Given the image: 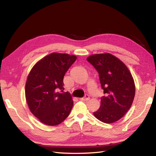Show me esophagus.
<instances>
[{
    "mask_svg": "<svg viewBox=\"0 0 156 156\" xmlns=\"http://www.w3.org/2000/svg\"><path fill=\"white\" fill-rule=\"evenodd\" d=\"M81 100L83 101H88L90 100V97H89L88 94H87V95H85V97L84 98H82Z\"/></svg>",
    "mask_w": 156,
    "mask_h": 156,
    "instance_id": "esophagus-1",
    "label": "esophagus"
}]
</instances>
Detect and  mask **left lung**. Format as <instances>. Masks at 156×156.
<instances>
[{
	"label": "left lung",
	"mask_w": 156,
	"mask_h": 156,
	"mask_svg": "<svg viewBox=\"0 0 156 156\" xmlns=\"http://www.w3.org/2000/svg\"><path fill=\"white\" fill-rule=\"evenodd\" d=\"M87 61L98 71L105 94L94 117L105 123L117 121L131 108L135 85L131 72L123 62L109 53L91 55Z\"/></svg>",
	"instance_id": "left-lung-1"
}]
</instances>
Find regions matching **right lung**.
<instances>
[{
	"instance_id": "1",
	"label": "right lung",
	"mask_w": 156,
	"mask_h": 156,
	"mask_svg": "<svg viewBox=\"0 0 156 156\" xmlns=\"http://www.w3.org/2000/svg\"><path fill=\"white\" fill-rule=\"evenodd\" d=\"M77 57L75 55L51 53L39 60L28 74L25 98L29 110L42 123L60 124L68 117L73 101L64 90V76Z\"/></svg>"
}]
</instances>
